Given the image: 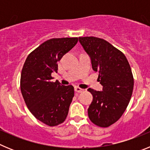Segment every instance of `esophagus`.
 Wrapping results in <instances>:
<instances>
[{
    "label": "esophagus",
    "instance_id": "1",
    "mask_svg": "<svg viewBox=\"0 0 150 150\" xmlns=\"http://www.w3.org/2000/svg\"><path fill=\"white\" fill-rule=\"evenodd\" d=\"M74 90H75V91H76V92H78V93H80V92L83 91V88H79V87H77V86H76L75 88H74Z\"/></svg>",
    "mask_w": 150,
    "mask_h": 150
}]
</instances>
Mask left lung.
Listing matches in <instances>:
<instances>
[{
  "label": "left lung",
  "instance_id": "obj_1",
  "mask_svg": "<svg viewBox=\"0 0 150 150\" xmlns=\"http://www.w3.org/2000/svg\"><path fill=\"white\" fill-rule=\"evenodd\" d=\"M79 41L103 86L101 91L88 89L93 96L88 117L98 126L109 127L120 120L129 104L134 88L132 69L125 55L105 40L83 37Z\"/></svg>",
  "mask_w": 150,
  "mask_h": 150
}]
</instances>
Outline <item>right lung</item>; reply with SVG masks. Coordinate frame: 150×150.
Returning a JSON list of instances; mask_svg holds the SVG:
<instances>
[{
  "label": "right lung",
  "instance_id": "1",
  "mask_svg": "<svg viewBox=\"0 0 150 150\" xmlns=\"http://www.w3.org/2000/svg\"><path fill=\"white\" fill-rule=\"evenodd\" d=\"M77 38H52L28 55L22 70L20 88L28 108L49 126L64 122L74 96L73 86L52 81L58 62L77 43Z\"/></svg>",
  "mask_w": 150,
  "mask_h": 150
}]
</instances>
